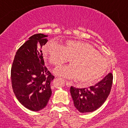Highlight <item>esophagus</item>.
<instances>
[{"instance_id": "34e87169", "label": "esophagus", "mask_w": 128, "mask_h": 128, "mask_svg": "<svg viewBox=\"0 0 128 128\" xmlns=\"http://www.w3.org/2000/svg\"><path fill=\"white\" fill-rule=\"evenodd\" d=\"M66 86H68V87L71 86V84H70V82L67 81V80H66Z\"/></svg>"}]
</instances>
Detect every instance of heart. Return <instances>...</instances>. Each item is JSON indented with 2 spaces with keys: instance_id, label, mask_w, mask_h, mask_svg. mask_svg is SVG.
I'll list each match as a JSON object with an SVG mask.
<instances>
[{
  "instance_id": "1",
  "label": "heart",
  "mask_w": 128,
  "mask_h": 128,
  "mask_svg": "<svg viewBox=\"0 0 128 128\" xmlns=\"http://www.w3.org/2000/svg\"><path fill=\"white\" fill-rule=\"evenodd\" d=\"M44 56L53 65L68 62L71 65L57 67L55 73L69 79H77L81 84H90L100 78L106 72L108 62L92 46L79 41L69 40L62 46L50 41L42 49Z\"/></svg>"
}]
</instances>
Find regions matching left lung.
Segmentation results:
<instances>
[{
	"label": "left lung",
	"mask_w": 128,
	"mask_h": 128,
	"mask_svg": "<svg viewBox=\"0 0 128 128\" xmlns=\"http://www.w3.org/2000/svg\"><path fill=\"white\" fill-rule=\"evenodd\" d=\"M113 76L110 73L94 86L78 88L72 86L70 93L75 108L80 112H92L105 102L111 92Z\"/></svg>",
	"instance_id": "8db88e82"
}]
</instances>
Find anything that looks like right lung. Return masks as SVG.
<instances>
[{
	"mask_svg": "<svg viewBox=\"0 0 128 128\" xmlns=\"http://www.w3.org/2000/svg\"><path fill=\"white\" fill-rule=\"evenodd\" d=\"M48 36L37 34L18 49L11 71L13 92L22 105L38 111L48 104L52 95L50 82L54 76L44 66L42 50Z\"/></svg>",
	"mask_w": 128,
	"mask_h": 128,
	"instance_id": "add662e5",
	"label": "right lung"
}]
</instances>
